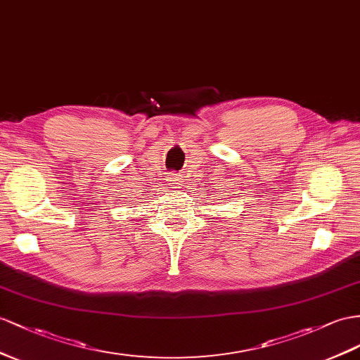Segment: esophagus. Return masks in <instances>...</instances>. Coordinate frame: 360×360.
<instances>
[{
  "instance_id": "34e87169",
  "label": "esophagus",
  "mask_w": 360,
  "mask_h": 360,
  "mask_svg": "<svg viewBox=\"0 0 360 360\" xmlns=\"http://www.w3.org/2000/svg\"><path fill=\"white\" fill-rule=\"evenodd\" d=\"M170 174H172V173H170ZM176 176H178V174H172V178H170V179H172V181H178V179H176Z\"/></svg>"
}]
</instances>
